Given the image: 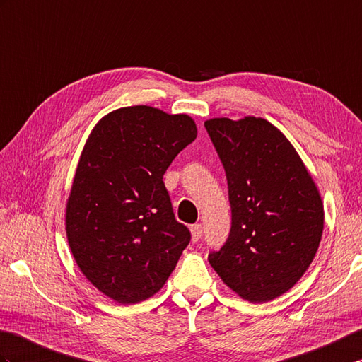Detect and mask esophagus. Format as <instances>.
I'll return each instance as SVG.
<instances>
[{
    "label": "esophagus",
    "instance_id": "esophagus-1",
    "mask_svg": "<svg viewBox=\"0 0 362 362\" xmlns=\"http://www.w3.org/2000/svg\"><path fill=\"white\" fill-rule=\"evenodd\" d=\"M202 233H204V226H202L200 223H196L191 226V238H192V242H197L200 238H202Z\"/></svg>",
    "mask_w": 362,
    "mask_h": 362
}]
</instances>
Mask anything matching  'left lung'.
I'll return each instance as SVG.
<instances>
[{"label":"left lung","mask_w":362,"mask_h":362,"mask_svg":"<svg viewBox=\"0 0 362 362\" xmlns=\"http://www.w3.org/2000/svg\"><path fill=\"white\" fill-rule=\"evenodd\" d=\"M205 128L228 182L231 230L208 260L226 287L255 304L288 291L324 231L316 183L288 139L260 117L209 119Z\"/></svg>","instance_id":"left-lung-1"}]
</instances>
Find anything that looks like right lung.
<instances>
[{"label": "right lung", "instance_id": "add662e5", "mask_svg": "<svg viewBox=\"0 0 362 362\" xmlns=\"http://www.w3.org/2000/svg\"><path fill=\"white\" fill-rule=\"evenodd\" d=\"M197 137L187 114L120 107L94 126L66 204V236L81 273L105 296L137 304L160 290L189 243L163 174Z\"/></svg>", "mask_w": 362, "mask_h": 362}]
</instances>
